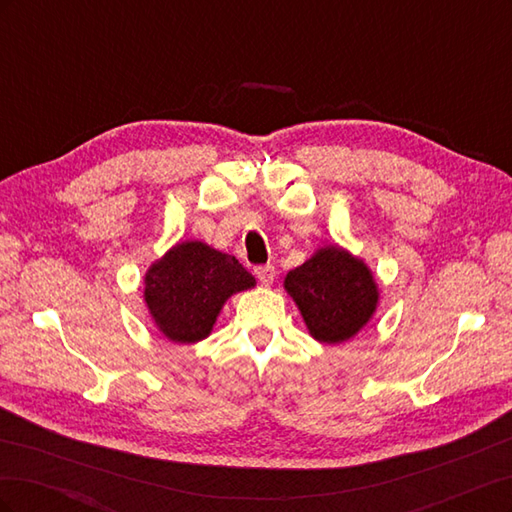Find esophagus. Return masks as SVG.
<instances>
[{"label": "esophagus", "mask_w": 512, "mask_h": 512, "mask_svg": "<svg viewBox=\"0 0 512 512\" xmlns=\"http://www.w3.org/2000/svg\"><path fill=\"white\" fill-rule=\"evenodd\" d=\"M254 273H256L258 282H260L262 286H271V284H273V280H275V267H271V265L256 267V269H254Z\"/></svg>", "instance_id": "34e87169"}]
</instances>
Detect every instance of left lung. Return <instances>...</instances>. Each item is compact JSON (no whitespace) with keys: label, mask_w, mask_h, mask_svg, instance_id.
Returning <instances> with one entry per match:
<instances>
[{"label":"left lung","mask_w":512,"mask_h":512,"mask_svg":"<svg viewBox=\"0 0 512 512\" xmlns=\"http://www.w3.org/2000/svg\"><path fill=\"white\" fill-rule=\"evenodd\" d=\"M284 288L297 303L309 335L320 344H342L359 333L378 307V284L361 258L337 245L320 247L292 269Z\"/></svg>","instance_id":"left-lung-1"}]
</instances>
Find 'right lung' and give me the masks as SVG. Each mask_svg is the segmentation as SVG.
I'll return each mask as SVG.
<instances>
[{"label":"right lung","mask_w":512,"mask_h":512,"mask_svg":"<svg viewBox=\"0 0 512 512\" xmlns=\"http://www.w3.org/2000/svg\"><path fill=\"white\" fill-rule=\"evenodd\" d=\"M254 286V275L235 256L203 241H181L149 267L145 303L166 339L194 344L211 333L232 294Z\"/></svg>","instance_id":"1"}]
</instances>
